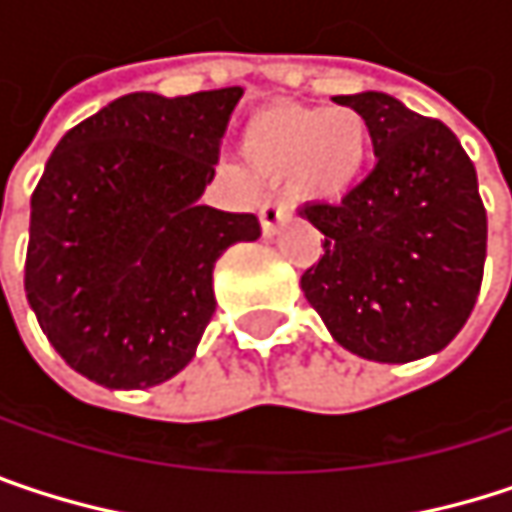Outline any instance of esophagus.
Returning <instances> with one entry per match:
<instances>
[{"mask_svg": "<svg viewBox=\"0 0 512 512\" xmlns=\"http://www.w3.org/2000/svg\"><path fill=\"white\" fill-rule=\"evenodd\" d=\"M290 219V207L278 198H266L260 204V228H263V237H272L284 222Z\"/></svg>", "mask_w": 512, "mask_h": 512, "instance_id": "obj_1", "label": "esophagus"}]
</instances>
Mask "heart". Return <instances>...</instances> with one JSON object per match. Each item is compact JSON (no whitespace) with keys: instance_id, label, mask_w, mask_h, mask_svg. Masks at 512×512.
<instances>
[{"instance_id":"b5f03b06","label":"heart","mask_w":512,"mask_h":512,"mask_svg":"<svg viewBox=\"0 0 512 512\" xmlns=\"http://www.w3.org/2000/svg\"><path fill=\"white\" fill-rule=\"evenodd\" d=\"M240 154L266 177H290L317 201L347 195L370 159V127L356 109L266 106L240 133Z\"/></svg>"}]
</instances>
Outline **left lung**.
Instances as JSON below:
<instances>
[{
	"label": "left lung",
	"mask_w": 512,
	"mask_h": 512,
	"mask_svg": "<svg viewBox=\"0 0 512 512\" xmlns=\"http://www.w3.org/2000/svg\"><path fill=\"white\" fill-rule=\"evenodd\" d=\"M370 127L376 168L341 204H308L326 237L305 299L350 353L406 364L442 353L483 281L486 210L460 139L382 91L332 97Z\"/></svg>",
	"instance_id": "left-lung-1"
}]
</instances>
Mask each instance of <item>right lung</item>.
Listing matches in <instances>:
<instances>
[{"label":"right lung","instance_id":"1","mask_svg":"<svg viewBox=\"0 0 512 512\" xmlns=\"http://www.w3.org/2000/svg\"><path fill=\"white\" fill-rule=\"evenodd\" d=\"M243 88L136 91L55 145L32 195L26 299L85 379L151 388L180 373L216 311L213 266L255 243L252 213L201 204Z\"/></svg>","mask_w":512,"mask_h":512}]
</instances>
